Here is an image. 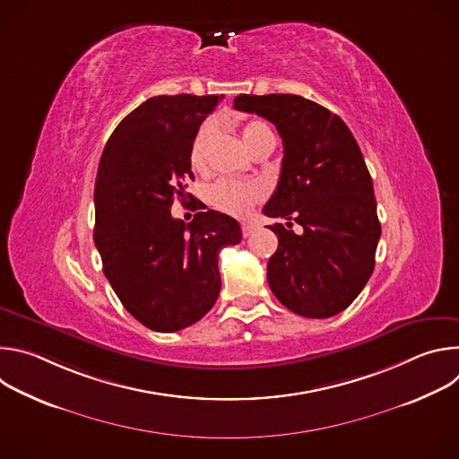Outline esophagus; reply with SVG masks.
<instances>
[{
	"label": "esophagus",
	"instance_id": "1",
	"mask_svg": "<svg viewBox=\"0 0 459 459\" xmlns=\"http://www.w3.org/2000/svg\"><path fill=\"white\" fill-rule=\"evenodd\" d=\"M254 230H255V225H252V223H248V221L241 223V232H243V238H248V236H252V234H254Z\"/></svg>",
	"mask_w": 459,
	"mask_h": 459
}]
</instances>
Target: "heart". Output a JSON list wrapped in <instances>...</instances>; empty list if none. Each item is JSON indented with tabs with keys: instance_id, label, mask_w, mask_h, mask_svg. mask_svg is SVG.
<instances>
[{
	"instance_id": "b5f03b06",
	"label": "heart",
	"mask_w": 459,
	"mask_h": 459,
	"mask_svg": "<svg viewBox=\"0 0 459 459\" xmlns=\"http://www.w3.org/2000/svg\"><path fill=\"white\" fill-rule=\"evenodd\" d=\"M243 143L248 151H252L255 145L264 143L267 140H274V133L269 123L254 119L245 125L243 128ZM212 138V125H204L198 133H195L188 160L192 169L195 170H204L207 165V149L209 142ZM261 198V190L255 185H245V183H236L230 179H218L212 185L207 186L205 190V200L211 207L216 211H221L225 214L232 216H241L245 214L257 200Z\"/></svg>"
}]
</instances>
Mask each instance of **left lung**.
<instances>
[{
  "label": "left lung",
  "mask_w": 459,
  "mask_h": 459,
  "mask_svg": "<svg viewBox=\"0 0 459 459\" xmlns=\"http://www.w3.org/2000/svg\"><path fill=\"white\" fill-rule=\"evenodd\" d=\"M234 108L269 119L283 140L280 181L264 207L265 216L287 220L269 227L278 236L271 290L298 316L340 314L367 285L381 236L372 178L352 133L340 116L296 94H239Z\"/></svg>",
  "instance_id": "obj_1"
}]
</instances>
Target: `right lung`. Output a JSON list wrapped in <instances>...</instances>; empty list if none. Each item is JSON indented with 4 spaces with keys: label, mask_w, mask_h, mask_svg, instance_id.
<instances>
[{
    "label": "right lung",
    "mask_w": 459,
    "mask_h": 459,
    "mask_svg": "<svg viewBox=\"0 0 459 459\" xmlns=\"http://www.w3.org/2000/svg\"><path fill=\"white\" fill-rule=\"evenodd\" d=\"M221 96H154L110 134L94 186V243L123 307L156 333L200 321L221 289L218 254L241 241L218 211L174 220L172 202L194 179L190 145ZM190 195V194H188Z\"/></svg>",
    "instance_id": "obj_1"
}]
</instances>
